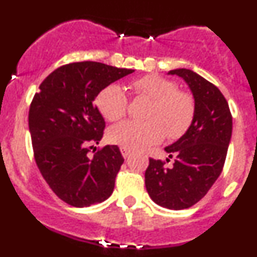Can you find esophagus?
<instances>
[{"label": "esophagus", "mask_w": 257, "mask_h": 257, "mask_svg": "<svg viewBox=\"0 0 257 257\" xmlns=\"http://www.w3.org/2000/svg\"><path fill=\"white\" fill-rule=\"evenodd\" d=\"M120 152H121V155H123L124 158H128L129 155H131V150H129L128 148L121 147V148H120Z\"/></svg>", "instance_id": "1"}]
</instances>
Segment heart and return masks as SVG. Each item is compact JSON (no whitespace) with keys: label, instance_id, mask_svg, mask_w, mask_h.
<instances>
[{"label":"heart","instance_id":"b5f03b06","mask_svg":"<svg viewBox=\"0 0 257 257\" xmlns=\"http://www.w3.org/2000/svg\"><path fill=\"white\" fill-rule=\"evenodd\" d=\"M131 89L153 100L148 121L124 120L108 131V141L128 149H143L159 143L165 136L178 139L186 133L195 114V103L189 93L178 90L177 83L149 74L134 79ZM97 107L107 120L115 121L126 112L128 98L119 84H109L97 95Z\"/></svg>","mask_w":257,"mask_h":257}]
</instances>
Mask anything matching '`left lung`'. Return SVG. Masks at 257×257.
Listing matches in <instances>:
<instances>
[{"label": "left lung", "mask_w": 257, "mask_h": 257, "mask_svg": "<svg viewBox=\"0 0 257 257\" xmlns=\"http://www.w3.org/2000/svg\"><path fill=\"white\" fill-rule=\"evenodd\" d=\"M185 80L193 93L195 114L191 125L175 143L165 147L172 168L162 160L149 159L145 186L152 200L163 208L183 210L206 195L221 174L232 134L229 104L209 80L191 69L168 72Z\"/></svg>", "instance_id": "left-lung-1"}]
</instances>
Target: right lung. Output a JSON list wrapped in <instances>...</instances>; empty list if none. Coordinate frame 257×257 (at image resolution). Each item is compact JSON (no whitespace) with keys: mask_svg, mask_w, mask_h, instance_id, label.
Wrapping results in <instances>:
<instances>
[{"mask_svg":"<svg viewBox=\"0 0 257 257\" xmlns=\"http://www.w3.org/2000/svg\"><path fill=\"white\" fill-rule=\"evenodd\" d=\"M133 72L99 62L69 63L52 72L33 97L28 126L36 163L64 203L87 208L112 195L124 158L116 145L88 155L105 126L93 102L103 88Z\"/></svg>","mask_w":257,"mask_h":257,"instance_id":"right-lung-1","label":"right lung"}]
</instances>
